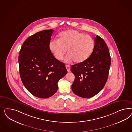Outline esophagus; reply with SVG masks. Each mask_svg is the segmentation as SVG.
Returning <instances> with one entry per match:
<instances>
[{"label": "esophagus", "instance_id": "esophagus-1", "mask_svg": "<svg viewBox=\"0 0 132 132\" xmlns=\"http://www.w3.org/2000/svg\"><path fill=\"white\" fill-rule=\"evenodd\" d=\"M66 69H67L68 72H70V69H70V67L69 65H66Z\"/></svg>", "mask_w": 132, "mask_h": 132}]
</instances>
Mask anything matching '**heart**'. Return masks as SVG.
<instances>
[{"instance_id":"obj_1","label":"heart","mask_w":132,"mask_h":132,"mask_svg":"<svg viewBox=\"0 0 132 132\" xmlns=\"http://www.w3.org/2000/svg\"><path fill=\"white\" fill-rule=\"evenodd\" d=\"M59 37V40H51L49 44V50L56 60H62L67 50V62L73 60L81 63L92 54L94 41L91 36L75 30H69L61 32Z\"/></svg>"}]
</instances>
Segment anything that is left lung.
<instances>
[{
	"instance_id": "8db88e82",
	"label": "left lung",
	"mask_w": 132,
	"mask_h": 132,
	"mask_svg": "<svg viewBox=\"0 0 132 132\" xmlns=\"http://www.w3.org/2000/svg\"><path fill=\"white\" fill-rule=\"evenodd\" d=\"M91 55L83 62L72 65L71 71L75 76L72 90L84 98L95 96L103 88L108 78L111 64L109 51L106 43L97 35Z\"/></svg>"
}]
</instances>
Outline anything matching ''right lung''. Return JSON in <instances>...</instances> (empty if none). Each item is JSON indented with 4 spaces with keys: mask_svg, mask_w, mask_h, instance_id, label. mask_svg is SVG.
Returning a JSON list of instances; mask_svg holds the SVG:
<instances>
[{
    "mask_svg": "<svg viewBox=\"0 0 132 132\" xmlns=\"http://www.w3.org/2000/svg\"><path fill=\"white\" fill-rule=\"evenodd\" d=\"M54 30H44L29 37L22 45L18 57L20 77L33 95L40 98L53 96L57 82L67 71L64 63L56 60L49 44Z\"/></svg>",
    "mask_w": 132,
    "mask_h": 132,
    "instance_id": "1",
    "label": "right lung"
}]
</instances>
